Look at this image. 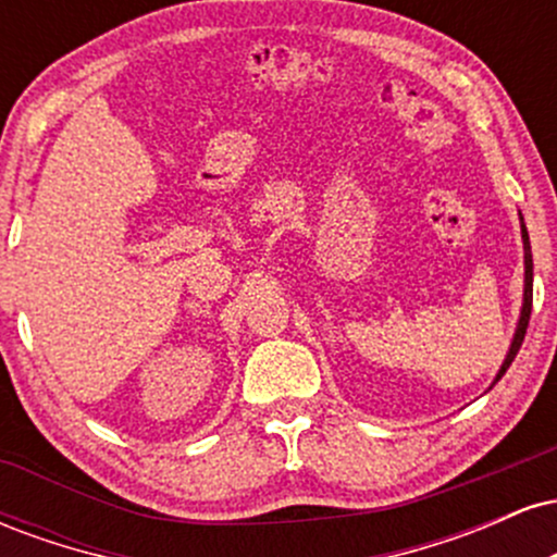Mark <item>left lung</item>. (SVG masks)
<instances>
[{
	"instance_id": "1",
	"label": "left lung",
	"mask_w": 557,
	"mask_h": 557,
	"mask_svg": "<svg viewBox=\"0 0 557 557\" xmlns=\"http://www.w3.org/2000/svg\"><path fill=\"white\" fill-rule=\"evenodd\" d=\"M521 238H523V306H521V317H519V327H516V335H513V343H510L508 348V356H505L500 372H497L495 382L500 380V376L508 372V367L513 363L516 354H519L521 343H523V335H527V327H529V317H532V290H534V264H532V246H529V233H527V225H523V216H521ZM492 382V385H495Z\"/></svg>"
}]
</instances>
